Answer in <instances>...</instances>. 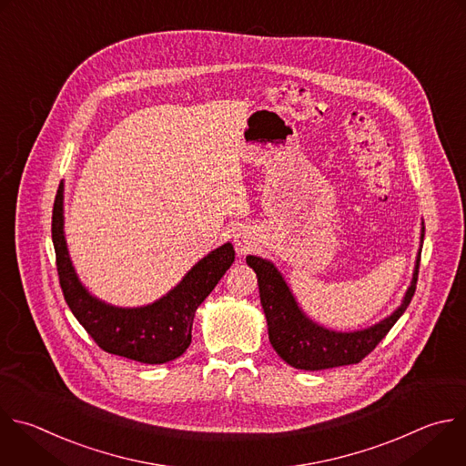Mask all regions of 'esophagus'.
I'll list each match as a JSON object with an SVG mask.
<instances>
[{"instance_id":"1","label":"esophagus","mask_w":466,"mask_h":466,"mask_svg":"<svg viewBox=\"0 0 466 466\" xmlns=\"http://www.w3.org/2000/svg\"><path fill=\"white\" fill-rule=\"evenodd\" d=\"M248 239H250V238H248L247 234H238V236H236V245L239 247L241 252L248 250V247H250V241H248Z\"/></svg>"}]
</instances>
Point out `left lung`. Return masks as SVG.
<instances>
[{
    "mask_svg": "<svg viewBox=\"0 0 466 466\" xmlns=\"http://www.w3.org/2000/svg\"><path fill=\"white\" fill-rule=\"evenodd\" d=\"M247 263L256 270L258 276L261 307L265 311L268 340L272 348L289 366L305 371H319L337 366L359 364L390 333L415 294L420 252L411 285L402 299V305L380 324L355 333H335L317 326L299 311L287 283L270 261L248 256Z\"/></svg>",
    "mask_w": 466,
    "mask_h": 466,
    "instance_id": "8db88e82",
    "label": "left lung"
}]
</instances>
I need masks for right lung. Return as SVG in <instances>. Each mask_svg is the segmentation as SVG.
I'll return each instance as SVG.
<instances>
[{"instance_id": "add662e5", "label": "right lung", "mask_w": 466, "mask_h": 466, "mask_svg": "<svg viewBox=\"0 0 466 466\" xmlns=\"http://www.w3.org/2000/svg\"><path fill=\"white\" fill-rule=\"evenodd\" d=\"M64 185L53 207V243L64 298L75 319L98 348L142 364H165L181 357L192 342L196 309L234 263V247L225 243L205 256L165 298L138 309H118L93 298L71 265L62 216Z\"/></svg>"}]
</instances>
